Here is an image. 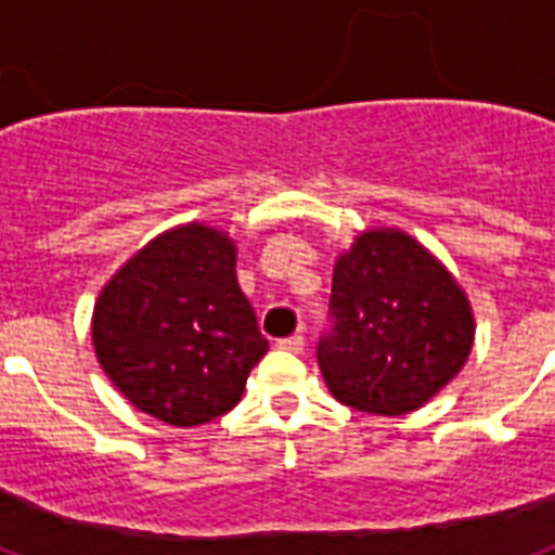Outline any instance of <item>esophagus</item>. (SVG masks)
Segmentation results:
<instances>
[{"label": "esophagus", "instance_id": "34e87169", "mask_svg": "<svg viewBox=\"0 0 555 555\" xmlns=\"http://www.w3.org/2000/svg\"><path fill=\"white\" fill-rule=\"evenodd\" d=\"M278 347L286 352H302V347H306V338L300 336V333H294V336H286L278 341Z\"/></svg>", "mask_w": 555, "mask_h": 555}]
</instances>
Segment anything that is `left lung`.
Returning <instances> with one entry per match:
<instances>
[{
	"instance_id": "1",
	"label": "left lung",
	"mask_w": 555,
	"mask_h": 555,
	"mask_svg": "<svg viewBox=\"0 0 555 555\" xmlns=\"http://www.w3.org/2000/svg\"><path fill=\"white\" fill-rule=\"evenodd\" d=\"M333 327L320 370L338 403L400 416L425 405L467 364L475 320L444 263L409 233L364 230L336 258Z\"/></svg>"
}]
</instances>
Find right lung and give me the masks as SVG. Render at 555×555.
<instances>
[{
  "label": "right lung",
  "mask_w": 555,
  "mask_h": 555,
  "mask_svg": "<svg viewBox=\"0 0 555 555\" xmlns=\"http://www.w3.org/2000/svg\"><path fill=\"white\" fill-rule=\"evenodd\" d=\"M91 338L113 386L175 428L233 409L269 350L235 281L233 238L203 222L155 235L113 274Z\"/></svg>",
  "instance_id": "1"
}]
</instances>
